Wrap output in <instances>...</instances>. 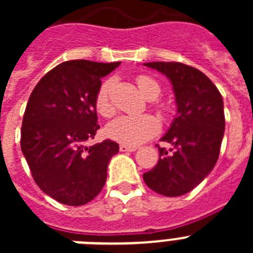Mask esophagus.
Here are the masks:
<instances>
[{
  "label": "esophagus",
  "instance_id": "esophagus-1",
  "mask_svg": "<svg viewBox=\"0 0 253 253\" xmlns=\"http://www.w3.org/2000/svg\"><path fill=\"white\" fill-rule=\"evenodd\" d=\"M119 149L120 152H134V151H137V147L126 146V144H120Z\"/></svg>",
  "mask_w": 253,
  "mask_h": 253
}]
</instances>
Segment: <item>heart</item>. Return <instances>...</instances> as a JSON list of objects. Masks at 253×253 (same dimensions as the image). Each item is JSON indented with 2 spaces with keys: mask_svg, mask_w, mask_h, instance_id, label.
<instances>
[{
  "mask_svg": "<svg viewBox=\"0 0 253 253\" xmlns=\"http://www.w3.org/2000/svg\"><path fill=\"white\" fill-rule=\"evenodd\" d=\"M137 84L139 91L147 100H156L161 93V87L156 80L149 76H138ZM113 81L107 80L100 86L96 93V111L104 118H109L115 113V106L111 100ZM160 130V123L152 115H122L106 125L105 133L110 139L126 144L138 146L153 138Z\"/></svg>",
  "mask_w": 253,
  "mask_h": 253,
  "instance_id": "b5f03b06",
  "label": "heart"
}]
</instances>
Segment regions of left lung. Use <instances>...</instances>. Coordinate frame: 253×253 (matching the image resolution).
I'll use <instances>...</instances> for the list:
<instances>
[{"label":"left lung","mask_w":253,"mask_h":253,"mask_svg":"<svg viewBox=\"0 0 253 253\" xmlns=\"http://www.w3.org/2000/svg\"><path fill=\"white\" fill-rule=\"evenodd\" d=\"M144 66L166 76L175 93L177 114L161 140L157 165L143 175L149 189L163 196H181L198 186L215 166L225 129L224 105L215 84L194 67L177 62Z\"/></svg>","instance_id":"left-lung-1"}]
</instances>
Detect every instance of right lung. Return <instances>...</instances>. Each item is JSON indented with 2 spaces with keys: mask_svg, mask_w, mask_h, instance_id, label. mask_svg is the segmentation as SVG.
<instances>
[{
  "mask_svg": "<svg viewBox=\"0 0 253 253\" xmlns=\"http://www.w3.org/2000/svg\"><path fill=\"white\" fill-rule=\"evenodd\" d=\"M120 62H63L44 76L29 97L21 126V151L42 191L62 204L84 205L106 182L107 165L119 144L86 147L97 129L96 93L101 78Z\"/></svg>",
  "mask_w": 253,
  "mask_h": 253,
  "instance_id": "1",
  "label": "right lung"
}]
</instances>
